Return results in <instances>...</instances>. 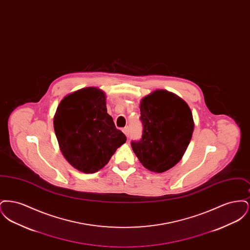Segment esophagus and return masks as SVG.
<instances>
[{"label":"esophagus","mask_w":250,"mask_h":250,"mask_svg":"<svg viewBox=\"0 0 250 250\" xmlns=\"http://www.w3.org/2000/svg\"><path fill=\"white\" fill-rule=\"evenodd\" d=\"M123 132L125 134V136L128 138L129 137V128L128 127H125L124 129H123Z\"/></svg>","instance_id":"1"}]
</instances>
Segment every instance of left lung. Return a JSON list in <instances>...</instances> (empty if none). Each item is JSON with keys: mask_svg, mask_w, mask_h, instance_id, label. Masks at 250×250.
<instances>
[{"mask_svg": "<svg viewBox=\"0 0 250 250\" xmlns=\"http://www.w3.org/2000/svg\"><path fill=\"white\" fill-rule=\"evenodd\" d=\"M143 137L131 142L147 169L161 173L175 166L190 143L194 121L188 105L178 95L155 90L140 104Z\"/></svg>", "mask_w": 250, "mask_h": 250, "instance_id": "8db88e82", "label": "left lung"}]
</instances>
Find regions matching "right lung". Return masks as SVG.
<instances>
[{"label":"right lung","mask_w":250,"mask_h":250,"mask_svg":"<svg viewBox=\"0 0 250 250\" xmlns=\"http://www.w3.org/2000/svg\"><path fill=\"white\" fill-rule=\"evenodd\" d=\"M53 125L62 154L84 173L101 169L126 142L107 114L105 93L95 87L66 95L56 109Z\"/></svg>","instance_id":"obj_1"}]
</instances>
